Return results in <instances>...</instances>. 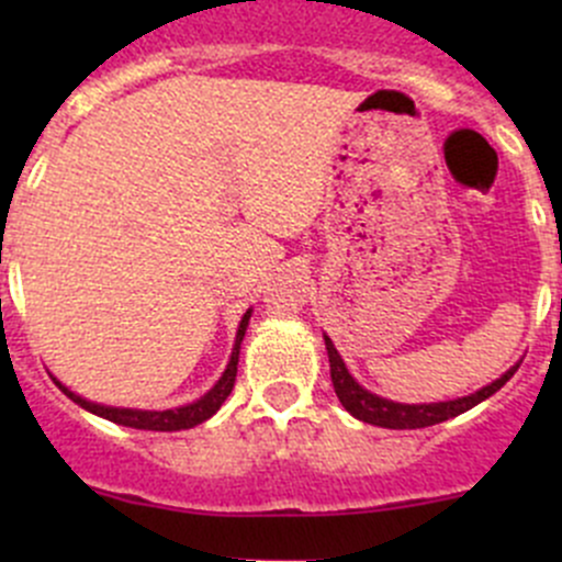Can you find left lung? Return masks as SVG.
<instances>
[{
    "instance_id": "left-lung-1",
    "label": "left lung",
    "mask_w": 562,
    "mask_h": 562,
    "mask_svg": "<svg viewBox=\"0 0 562 562\" xmlns=\"http://www.w3.org/2000/svg\"><path fill=\"white\" fill-rule=\"evenodd\" d=\"M326 339V353H328V367H331V383L334 391H337L339 402H342L345 411L350 413L353 418L364 424H375V427H386V429H422V427H432V424L449 422V418L459 416V413L470 411L479 402L490 400L497 389L506 386L512 381V375L517 372L519 364H514L512 370L503 372L497 381H492L490 386L473 391L468 396H457V400H446V402H424V405H407V402H394L386 400V396H378L372 391H367L364 386H359L353 375L345 367L342 356L337 353L331 339L323 334Z\"/></svg>"
}]
</instances>
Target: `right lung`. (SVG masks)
<instances>
[{"instance_id":"obj_1","label":"right lung","mask_w":562,"mask_h":562,"mask_svg":"<svg viewBox=\"0 0 562 562\" xmlns=\"http://www.w3.org/2000/svg\"><path fill=\"white\" fill-rule=\"evenodd\" d=\"M249 315H252V310H247L245 317H241L239 331H236L234 350H231V361H228V367H225L223 378H220V381L214 383V386L209 389L206 394L201 396V400L190 402V405L171 407V411H138V407L100 405V402H89V400H83V396H78L76 391L61 386V383L56 381V378H54V381H56V386L65 391V394L70 396V400L76 402V405H81L83 411L94 413V416H100V418H108V422H113V424H122V427L151 429V432H179V429L198 427V424H203V422H206V418H212L214 413L220 411V405H223V402L228 400L231 391H234L236 367H239L241 339H245V331H247V326H249Z\"/></svg>"}]
</instances>
